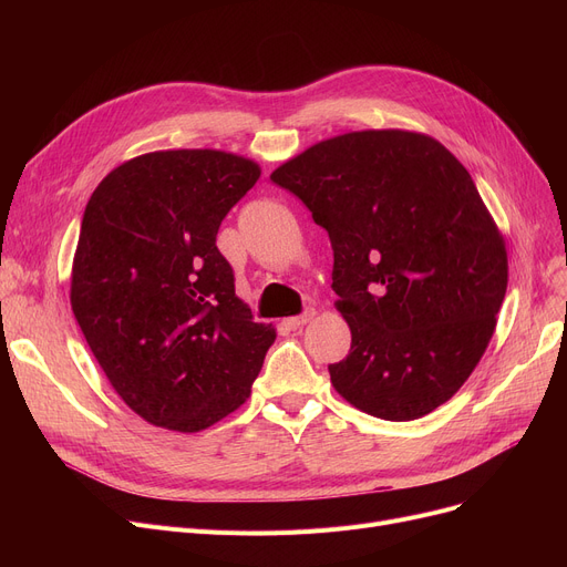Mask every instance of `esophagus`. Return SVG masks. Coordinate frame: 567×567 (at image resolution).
<instances>
[{
	"mask_svg": "<svg viewBox=\"0 0 567 567\" xmlns=\"http://www.w3.org/2000/svg\"><path fill=\"white\" fill-rule=\"evenodd\" d=\"M315 317V308H306L301 315H296V317H289V319H285V323L289 326V329H301V326H306L310 319Z\"/></svg>",
	"mask_w": 567,
	"mask_h": 567,
	"instance_id": "34e87169",
	"label": "esophagus"
}]
</instances>
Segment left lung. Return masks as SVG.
Masks as SVG:
<instances>
[{
    "mask_svg": "<svg viewBox=\"0 0 567 567\" xmlns=\"http://www.w3.org/2000/svg\"><path fill=\"white\" fill-rule=\"evenodd\" d=\"M271 182L329 231L333 291L351 329L336 391L383 421L449 402L485 353L508 255L466 167L430 135L359 131L323 140Z\"/></svg>",
    "mask_w": 567,
    "mask_h": 567,
    "instance_id": "left-lung-1",
    "label": "left lung"
}]
</instances>
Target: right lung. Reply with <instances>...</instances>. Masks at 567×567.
<instances>
[{"label": "right lung", "mask_w": 567, "mask_h": 567, "mask_svg": "<svg viewBox=\"0 0 567 567\" xmlns=\"http://www.w3.org/2000/svg\"><path fill=\"white\" fill-rule=\"evenodd\" d=\"M257 163L178 148L112 169L89 197L71 308L112 389L146 423L212 427L241 406L276 329L252 321L216 236Z\"/></svg>", "instance_id": "1"}]
</instances>
